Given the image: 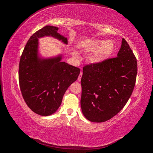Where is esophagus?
I'll use <instances>...</instances> for the list:
<instances>
[{
	"label": "esophagus",
	"instance_id": "esophagus-1",
	"mask_svg": "<svg viewBox=\"0 0 153 153\" xmlns=\"http://www.w3.org/2000/svg\"><path fill=\"white\" fill-rule=\"evenodd\" d=\"M82 71H80V75H79V76H78V81H80V80H81V77H82Z\"/></svg>",
	"mask_w": 153,
	"mask_h": 153
}]
</instances>
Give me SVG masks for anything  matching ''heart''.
<instances>
[{"label": "heart", "instance_id": "obj_1", "mask_svg": "<svg viewBox=\"0 0 153 153\" xmlns=\"http://www.w3.org/2000/svg\"><path fill=\"white\" fill-rule=\"evenodd\" d=\"M81 47L87 52H93L90 56V61L94 64L105 61L114 51V43L112 40L89 39L82 43ZM74 54L78 55L76 52H74Z\"/></svg>", "mask_w": 153, "mask_h": 153}]
</instances>
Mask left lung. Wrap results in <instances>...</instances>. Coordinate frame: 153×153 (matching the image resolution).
<instances>
[{"mask_svg": "<svg viewBox=\"0 0 153 153\" xmlns=\"http://www.w3.org/2000/svg\"><path fill=\"white\" fill-rule=\"evenodd\" d=\"M137 73V59L124 38L117 57L84 66L80 99L84 117L103 122L117 115L132 94Z\"/></svg>", "mask_w": 153, "mask_h": 153, "instance_id": "1", "label": "left lung"}]
</instances>
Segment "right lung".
Wrapping results in <instances>:
<instances>
[{"instance_id": "right-lung-1", "label": "right lung", "mask_w": 153, "mask_h": 153, "mask_svg": "<svg viewBox=\"0 0 153 153\" xmlns=\"http://www.w3.org/2000/svg\"><path fill=\"white\" fill-rule=\"evenodd\" d=\"M58 28L46 26L31 36L19 62L20 90L29 108L41 116L54 114L68 88L78 79L80 69L62 62V56L42 59L38 56V38L51 36L68 44Z\"/></svg>"}]
</instances>
